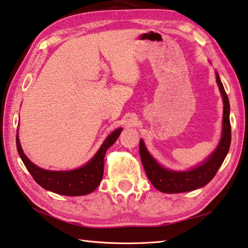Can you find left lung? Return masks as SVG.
<instances>
[{
  "mask_svg": "<svg viewBox=\"0 0 248 248\" xmlns=\"http://www.w3.org/2000/svg\"><path fill=\"white\" fill-rule=\"evenodd\" d=\"M216 80L219 85L223 98V125L222 136L218 147L208 157L205 163L188 171H171L161 167L147 152L143 141H140V156L144 170L151 183L157 190L163 193H183L196 190L211 181L229 152L231 144V124H230V103L218 73Z\"/></svg>",
  "mask_w": 248,
  "mask_h": 248,
  "instance_id": "left-lung-1",
  "label": "left lung"
}]
</instances>
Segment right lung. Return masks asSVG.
I'll return each mask as SVG.
<instances>
[{
    "label": "right lung",
    "instance_id": "right-lung-1",
    "mask_svg": "<svg viewBox=\"0 0 248 248\" xmlns=\"http://www.w3.org/2000/svg\"><path fill=\"white\" fill-rule=\"evenodd\" d=\"M121 130H123L121 128L117 129L107 137L100 150L87 165L71 171H49L39 168L27 158L21 150L19 139L17 136L16 145L22 163L40 186L56 194L79 196L90 194L101 183L103 173H104L105 153L118 139Z\"/></svg>",
    "mask_w": 248,
    "mask_h": 248
}]
</instances>
